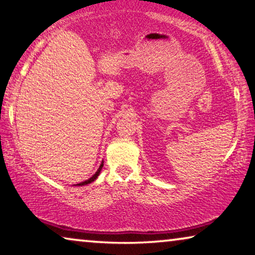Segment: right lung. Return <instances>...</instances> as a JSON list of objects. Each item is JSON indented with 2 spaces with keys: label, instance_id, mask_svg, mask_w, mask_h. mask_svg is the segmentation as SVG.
Here are the masks:
<instances>
[{
  "label": "right lung",
  "instance_id": "1",
  "mask_svg": "<svg viewBox=\"0 0 255 255\" xmlns=\"http://www.w3.org/2000/svg\"><path fill=\"white\" fill-rule=\"evenodd\" d=\"M103 165H104V162L102 163V165H100L99 166V168L98 170H97V172L95 174L92 175V177L90 178V179H88V180H85V181H83V182H80V184H77L76 186H83V185H87V184H90V182H92V181H95L96 179H97V177H98L99 175V173H100V171H102V167H103Z\"/></svg>",
  "mask_w": 255,
  "mask_h": 255
}]
</instances>
